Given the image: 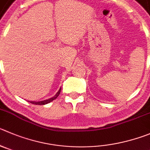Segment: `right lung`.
<instances>
[{
	"label": "right lung",
	"instance_id": "1",
	"mask_svg": "<svg viewBox=\"0 0 150 150\" xmlns=\"http://www.w3.org/2000/svg\"><path fill=\"white\" fill-rule=\"evenodd\" d=\"M61 89L58 90V92H57L55 94V96H54V97H52L51 98H49L47 99V100H41V101H29L31 103H33V104H35V105H44V104H47V103H50L51 101H52V100H54V99H56L58 97V96H59L60 92H61Z\"/></svg>",
	"mask_w": 150,
	"mask_h": 150
}]
</instances>
